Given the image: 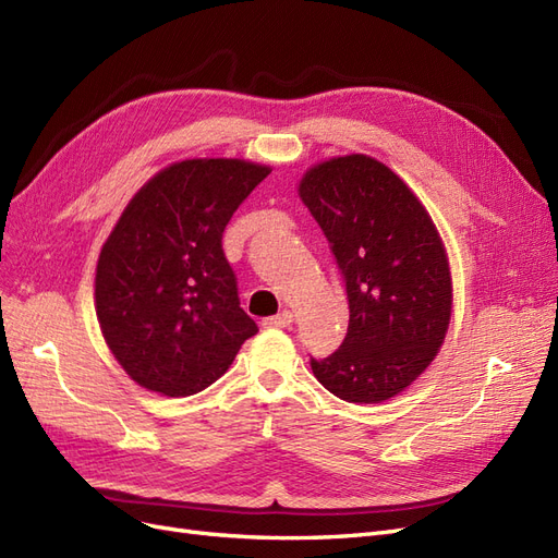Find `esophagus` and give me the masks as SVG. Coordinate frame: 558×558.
<instances>
[{"label":"esophagus","mask_w":558,"mask_h":558,"mask_svg":"<svg viewBox=\"0 0 558 558\" xmlns=\"http://www.w3.org/2000/svg\"><path fill=\"white\" fill-rule=\"evenodd\" d=\"M291 324H293V314L289 310H283V312L275 314V316L263 318V326L265 328H289Z\"/></svg>","instance_id":"1"}]
</instances>
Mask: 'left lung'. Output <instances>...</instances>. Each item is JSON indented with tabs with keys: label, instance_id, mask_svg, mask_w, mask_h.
<instances>
[{
	"label": "left lung",
	"instance_id": "left-lung-1",
	"mask_svg": "<svg viewBox=\"0 0 558 558\" xmlns=\"http://www.w3.org/2000/svg\"><path fill=\"white\" fill-rule=\"evenodd\" d=\"M300 197L326 234L349 298L344 342L310 361L314 377L347 402L393 398L430 365L449 326L440 234L408 185L367 156L316 165Z\"/></svg>",
	"mask_w": 558,
	"mask_h": 558
}]
</instances>
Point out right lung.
<instances>
[{
  "label": "right lung",
  "instance_id": "1",
  "mask_svg": "<svg viewBox=\"0 0 558 558\" xmlns=\"http://www.w3.org/2000/svg\"><path fill=\"white\" fill-rule=\"evenodd\" d=\"M269 167L183 160L132 197L99 253L95 305L118 363L148 391L193 396L258 332L240 307L223 232Z\"/></svg>",
  "mask_w": 558,
  "mask_h": 558
}]
</instances>
